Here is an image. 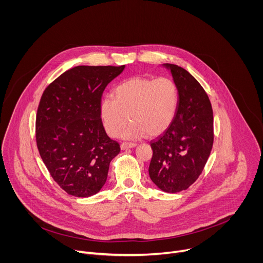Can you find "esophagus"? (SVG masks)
<instances>
[{
    "label": "esophagus",
    "instance_id": "obj_1",
    "mask_svg": "<svg viewBox=\"0 0 263 263\" xmlns=\"http://www.w3.org/2000/svg\"><path fill=\"white\" fill-rule=\"evenodd\" d=\"M136 145V143L134 142H123L121 144V148L122 149H127V148H130V147H134Z\"/></svg>",
    "mask_w": 263,
    "mask_h": 263
}]
</instances>
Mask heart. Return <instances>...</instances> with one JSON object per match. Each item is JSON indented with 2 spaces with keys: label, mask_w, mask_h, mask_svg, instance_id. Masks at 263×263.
I'll return each mask as SVG.
<instances>
[{
  "label": "heart",
  "mask_w": 263,
  "mask_h": 263,
  "mask_svg": "<svg viewBox=\"0 0 263 263\" xmlns=\"http://www.w3.org/2000/svg\"><path fill=\"white\" fill-rule=\"evenodd\" d=\"M115 97L102 99L101 119L110 136H117L130 120L123 133L126 138L162 134L172 125L179 105L177 84L168 77H131L116 86Z\"/></svg>",
  "instance_id": "heart-1"
}]
</instances>
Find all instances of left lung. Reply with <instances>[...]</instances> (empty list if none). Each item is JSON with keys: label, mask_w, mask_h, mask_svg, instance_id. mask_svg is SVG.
Returning a JSON list of instances; mask_svg holds the SVG:
<instances>
[{"label": "left lung", "mask_w": 263, "mask_h": 263, "mask_svg": "<svg viewBox=\"0 0 263 263\" xmlns=\"http://www.w3.org/2000/svg\"><path fill=\"white\" fill-rule=\"evenodd\" d=\"M179 90L176 117L166 131L151 140L149 178L165 193L194 184L210 155L214 133L210 100L194 76L176 64H165Z\"/></svg>", "instance_id": "8db88e82"}]
</instances>
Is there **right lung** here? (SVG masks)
Masks as SVG:
<instances>
[{
  "mask_svg": "<svg viewBox=\"0 0 263 263\" xmlns=\"http://www.w3.org/2000/svg\"><path fill=\"white\" fill-rule=\"evenodd\" d=\"M121 66L72 67L45 89L37 108L35 137L41 157L68 195L87 198L104 186L110 161L121 151L103 126L100 104Z\"/></svg>",
  "mask_w": 263,
  "mask_h": 263,
  "instance_id": "add662e5",
  "label": "right lung"
}]
</instances>
